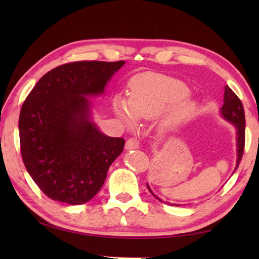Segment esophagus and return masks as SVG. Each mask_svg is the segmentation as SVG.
Returning a JSON list of instances; mask_svg holds the SVG:
<instances>
[{"mask_svg": "<svg viewBox=\"0 0 259 259\" xmlns=\"http://www.w3.org/2000/svg\"><path fill=\"white\" fill-rule=\"evenodd\" d=\"M140 142L138 139L136 138H130L128 141L125 142V149L126 150H133V149H138Z\"/></svg>", "mask_w": 259, "mask_h": 259, "instance_id": "1", "label": "esophagus"}]
</instances>
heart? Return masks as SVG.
Segmentation results:
<instances>
[{
    "label": "heart",
    "mask_w": 259,
    "mask_h": 259,
    "mask_svg": "<svg viewBox=\"0 0 259 259\" xmlns=\"http://www.w3.org/2000/svg\"><path fill=\"white\" fill-rule=\"evenodd\" d=\"M190 89L183 81L159 73H146L131 82L130 98L117 96L113 110L119 120L128 128L137 125V119L156 120L159 129L168 134L195 117L198 104L187 99Z\"/></svg>",
    "instance_id": "heart-1"
}]
</instances>
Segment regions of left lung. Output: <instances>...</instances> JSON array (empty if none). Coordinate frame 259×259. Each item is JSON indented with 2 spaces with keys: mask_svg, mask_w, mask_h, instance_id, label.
<instances>
[{
  "mask_svg": "<svg viewBox=\"0 0 259 259\" xmlns=\"http://www.w3.org/2000/svg\"><path fill=\"white\" fill-rule=\"evenodd\" d=\"M225 97H224V104L221 109V112L223 117L226 119L229 122H232L236 128V135H237V163H236L235 170L238 168V164L241 160L244 153L245 148V111L243 103H241L240 99L235 95V92L230 89L228 85L225 87ZM148 189L153 195L150 187L147 185ZM155 196L158 200L161 199ZM177 206V205H176Z\"/></svg>",
  "mask_w": 259,
  "mask_h": 259,
  "instance_id": "obj_1",
  "label": "left lung"
}]
</instances>
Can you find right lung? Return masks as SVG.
Instances as JSON below:
<instances>
[{"mask_svg": "<svg viewBox=\"0 0 259 259\" xmlns=\"http://www.w3.org/2000/svg\"><path fill=\"white\" fill-rule=\"evenodd\" d=\"M124 61H78L52 69L26 97L19 118L24 166L52 200L82 205L95 197L124 139L102 134L87 97L104 87Z\"/></svg>", "mask_w": 259, "mask_h": 259, "instance_id": "obj_1", "label": "right lung"}]
</instances>
